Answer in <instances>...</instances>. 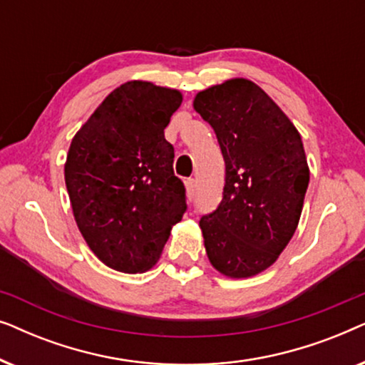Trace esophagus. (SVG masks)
<instances>
[{
  "instance_id": "esophagus-1",
  "label": "esophagus",
  "mask_w": 365,
  "mask_h": 365,
  "mask_svg": "<svg viewBox=\"0 0 365 365\" xmlns=\"http://www.w3.org/2000/svg\"><path fill=\"white\" fill-rule=\"evenodd\" d=\"M186 194H187V197L189 199H194V194H196V181H194V179H187L186 182Z\"/></svg>"
}]
</instances>
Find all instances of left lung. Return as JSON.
<instances>
[{"label":"left lung","mask_w":365,"mask_h":365,"mask_svg":"<svg viewBox=\"0 0 365 365\" xmlns=\"http://www.w3.org/2000/svg\"><path fill=\"white\" fill-rule=\"evenodd\" d=\"M192 106L212 126L226 163L222 201L199 221L207 259L226 277L257 276L277 261L301 219L309 184L301 134L246 78L199 91Z\"/></svg>","instance_id":"8db88e82"}]
</instances>
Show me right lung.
Instances as JSON below:
<instances>
[{"label": "right lung", "mask_w": 365, "mask_h": 365, "mask_svg": "<svg viewBox=\"0 0 365 365\" xmlns=\"http://www.w3.org/2000/svg\"><path fill=\"white\" fill-rule=\"evenodd\" d=\"M182 93L134 79L104 98L74 134L64 181L79 232L114 271L146 272L186 211L164 138Z\"/></svg>", "instance_id": "1"}]
</instances>
